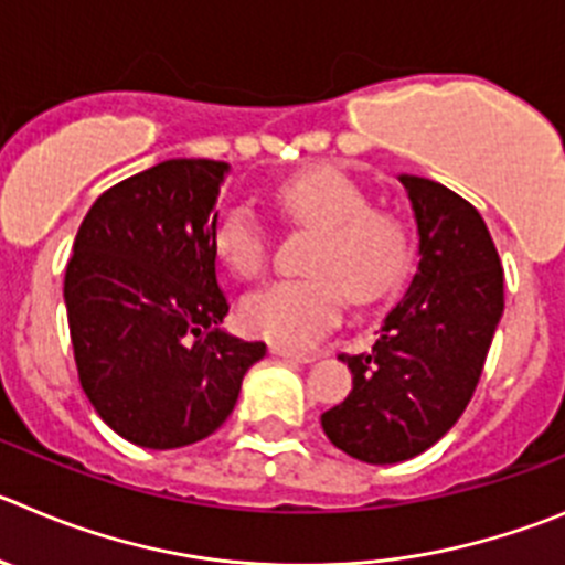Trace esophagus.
Masks as SVG:
<instances>
[{"label": "esophagus", "instance_id": "1", "mask_svg": "<svg viewBox=\"0 0 565 565\" xmlns=\"http://www.w3.org/2000/svg\"><path fill=\"white\" fill-rule=\"evenodd\" d=\"M273 356H281V360H292V362H312L315 354H307V351H295V348H284V345H270Z\"/></svg>", "mask_w": 565, "mask_h": 565}]
</instances>
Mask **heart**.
<instances>
[{
  "label": "heart",
  "mask_w": 565,
  "mask_h": 565,
  "mask_svg": "<svg viewBox=\"0 0 565 565\" xmlns=\"http://www.w3.org/2000/svg\"><path fill=\"white\" fill-rule=\"evenodd\" d=\"M289 220L318 231L307 253L309 276L258 284L239 300V320L253 337L300 348L340 320L345 295L373 303L407 270V231L390 211L367 209V198L345 172L307 167L276 186ZM214 250L236 276L267 265L270 234L247 200H231L214 223Z\"/></svg>",
  "instance_id": "heart-1"
}]
</instances>
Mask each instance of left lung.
<instances>
[{
    "mask_svg": "<svg viewBox=\"0 0 565 565\" xmlns=\"http://www.w3.org/2000/svg\"><path fill=\"white\" fill-rule=\"evenodd\" d=\"M418 228V270L379 326L348 398L320 415L337 449L393 466L435 446L471 402L504 312L502 262L488 225L443 183L398 175Z\"/></svg>",
    "mask_w": 565,
    "mask_h": 565,
    "instance_id": "obj_1",
    "label": "left lung"
}]
</instances>
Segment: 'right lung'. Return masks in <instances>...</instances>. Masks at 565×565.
<instances>
[{"instance_id":"add662e5","label":"right lung","mask_w":565,"mask_h":565,"mask_svg":"<svg viewBox=\"0 0 565 565\" xmlns=\"http://www.w3.org/2000/svg\"><path fill=\"white\" fill-rule=\"evenodd\" d=\"M231 167L172 158L99 194L66 265L77 376L99 418L141 449L217 431L247 367L267 354L220 329L214 223Z\"/></svg>"}]
</instances>
